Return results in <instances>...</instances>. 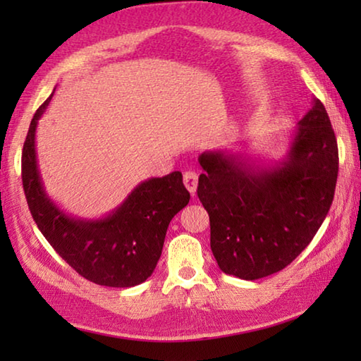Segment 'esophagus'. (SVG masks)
I'll return each mask as SVG.
<instances>
[{
  "instance_id": "1",
  "label": "esophagus",
  "mask_w": 361,
  "mask_h": 361,
  "mask_svg": "<svg viewBox=\"0 0 361 361\" xmlns=\"http://www.w3.org/2000/svg\"><path fill=\"white\" fill-rule=\"evenodd\" d=\"M197 173L195 172H186L185 175H183V183H185V186L189 192H191V195L195 194V189H197Z\"/></svg>"
}]
</instances>
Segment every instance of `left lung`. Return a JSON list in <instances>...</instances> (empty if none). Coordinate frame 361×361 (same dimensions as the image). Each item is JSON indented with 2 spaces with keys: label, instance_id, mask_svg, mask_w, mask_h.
<instances>
[{
  "label": "left lung",
  "instance_id": "1",
  "mask_svg": "<svg viewBox=\"0 0 361 361\" xmlns=\"http://www.w3.org/2000/svg\"><path fill=\"white\" fill-rule=\"evenodd\" d=\"M282 164L259 169L228 151L199 156L197 195L224 274L256 280L282 271L314 239L333 204L339 154L323 103L298 122Z\"/></svg>",
  "mask_w": 361,
  "mask_h": 361
}]
</instances>
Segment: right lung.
Here are the masks:
<instances>
[{"mask_svg": "<svg viewBox=\"0 0 361 361\" xmlns=\"http://www.w3.org/2000/svg\"><path fill=\"white\" fill-rule=\"evenodd\" d=\"M51 97L36 109L22 149V183L30 213L52 248L84 279L129 288L145 282L161 258L172 218L189 202L181 172L149 178L102 219L68 216L47 197L36 164L35 133Z\"/></svg>", "mask_w": 361, "mask_h": 361, "instance_id": "right-lung-1", "label": "right lung"}]
</instances>
